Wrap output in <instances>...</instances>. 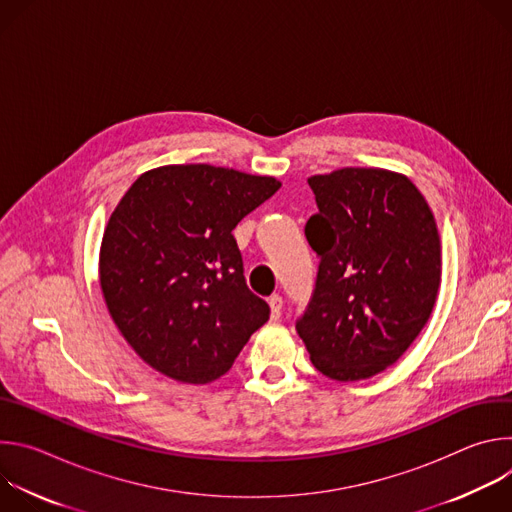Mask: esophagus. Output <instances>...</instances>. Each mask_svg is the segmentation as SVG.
Wrapping results in <instances>:
<instances>
[{"label": "esophagus", "instance_id": "esophagus-1", "mask_svg": "<svg viewBox=\"0 0 512 512\" xmlns=\"http://www.w3.org/2000/svg\"><path fill=\"white\" fill-rule=\"evenodd\" d=\"M269 310H271V320H279L281 310H283V300L279 296L269 298Z\"/></svg>", "mask_w": 512, "mask_h": 512}]
</instances>
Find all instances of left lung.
Wrapping results in <instances>:
<instances>
[{
  "label": "left lung",
  "instance_id": "1",
  "mask_svg": "<svg viewBox=\"0 0 512 512\" xmlns=\"http://www.w3.org/2000/svg\"><path fill=\"white\" fill-rule=\"evenodd\" d=\"M318 212L306 239L320 255L296 330L334 381L375 377L417 338L442 279L433 214L405 176L344 168L308 178Z\"/></svg>",
  "mask_w": 512,
  "mask_h": 512
}]
</instances>
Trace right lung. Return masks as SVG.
<instances>
[{"label": "right lung", "instance_id": "add662e5", "mask_svg": "<svg viewBox=\"0 0 512 512\" xmlns=\"http://www.w3.org/2000/svg\"><path fill=\"white\" fill-rule=\"evenodd\" d=\"M279 186L188 164L145 172L125 192L103 237L101 289L152 369L180 383L216 381L269 320L247 287L233 229Z\"/></svg>", "mask_w": 512, "mask_h": 512}]
</instances>
